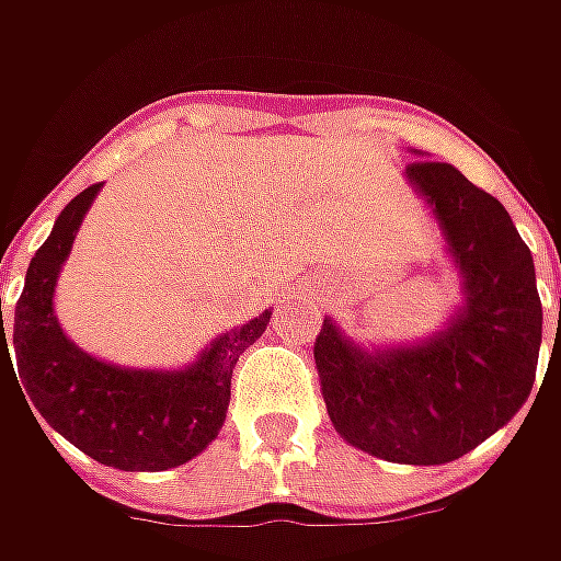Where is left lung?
<instances>
[{
    "label": "left lung",
    "instance_id": "obj_1",
    "mask_svg": "<svg viewBox=\"0 0 561 561\" xmlns=\"http://www.w3.org/2000/svg\"><path fill=\"white\" fill-rule=\"evenodd\" d=\"M405 178L462 274V309L440 334L390 350H365L324 318L314 368L343 440L383 462L443 465L528 402L543 309L530 249L500 199L434 159L405 164Z\"/></svg>",
    "mask_w": 561,
    "mask_h": 561
}]
</instances>
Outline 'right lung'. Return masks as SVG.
Listing matches in <instances>:
<instances>
[{
  "label": "right lung",
  "instance_id": "1",
  "mask_svg": "<svg viewBox=\"0 0 561 561\" xmlns=\"http://www.w3.org/2000/svg\"><path fill=\"white\" fill-rule=\"evenodd\" d=\"M96 193L99 184L87 186L65 205L49 240L31 259L11 334L18 375L11 368L0 302V371L5 365L14 380L21 377L18 390L25 387L21 397L27 393L24 405L32 402L31 415L36 409L53 431L90 459L121 471L178 468L218 437L227 419L233 365L265 334L271 312L218 336L184 371L118 368L77 350L58 328L53 296L77 227Z\"/></svg>",
  "mask_w": 561,
  "mask_h": 561
}]
</instances>
